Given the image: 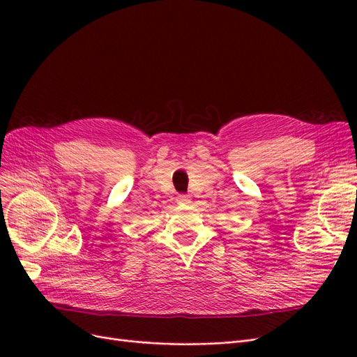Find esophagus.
<instances>
[{"mask_svg":"<svg viewBox=\"0 0 357 357\" xmlns=\"http://www.w3.org/2000/svg\"><path fill=\"white\" fill-rule=\"evenodd\" d=\"M189 197L188 195H178L177 197V202H188Z\"/></svg>","mask_w":357,"mask_h":357,"instance_id":"1","label":"esophagus"}]
</instances>
